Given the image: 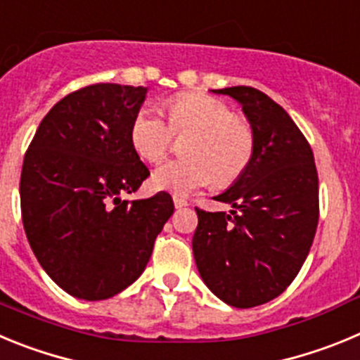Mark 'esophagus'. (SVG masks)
I'll list each match as a JSON object with an SVG mask.
<instances>
[{"label":"esophagus","mask_w":360,"mask_h":360,"mask_svg":"<svg viewBox=\"0 0 360 360\" xmlns=\"http://www.w3.org/2000/svg\"><path fill=\"white\" fill-rule=\"evenodd\" d=\"M174 206H176V208H184V206H188V200L179 195H174Z\"/></svg>","instance_id":"34e87169"}]
</instances>
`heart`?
<instances>
[{"label":"heart","mask_w":360,"mask_h":360,"mask_svg":"<svg viewBox=\"0 0 360 360\" xmlns=\"http://www.w3.org/2000/svg\"><path fill=\"white\" fill-rule=\"evenodd\" d=\"M174 134H193L184 145L188 160L165 161L152 174V186L176 195L197 188L233 183L255 156V132L249 122L236 118L222 100L202 93L176 96L168 103V124L154 109L138 111L131 125V143L138 156L158 163L167 156Z\"/></svg>","instance_id":"b5f03b06"}]
</instances>
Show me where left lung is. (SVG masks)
Wrapping results in <instances>:
<instances>
[{
	"instance_id": "obj_1",
	"label": "left lung",
	"mask_w": 360,
	"mask_h": 360,
	"mask_svg": "<svg viewBox=\"0 0 360 360\" xmlns=\"http://www.w3.org/2000/svg\"><path fill=\"white\" fill-rule=\"evenodd\" d=\"M213 93L240 103L257 145L245 172L213 197L229 213L195 208L193 258L219 300L251 309L280 296L309 255L319 220L317 170L307 138L273 98L249 86Z\"/></svg>"
}]
</instances>
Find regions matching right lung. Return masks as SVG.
<instances>
[{
  "mask_svg": "<svg viewBox=\"0 0 360 360\" xmlns=\"http://www.w3.org/2000/svg\"><path fill=\"white\" fill-rule=\"evenodd\" d=\"M143 86L93 84L39 124L19 183L25 233L48 276L71 296L108 300L140 278L174 213L172 197L124 200L150 176L131 143Z\"/></svg>",
  "mask_w": 360,
  "mask_h": 360,
  "instance_id": "obj_1",
  "label": "right lung"
}]
</instances>
